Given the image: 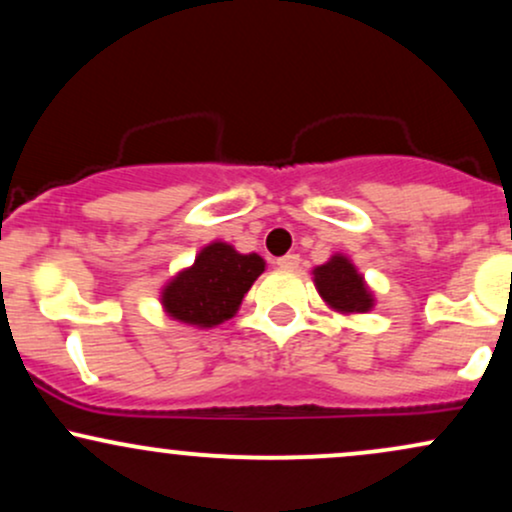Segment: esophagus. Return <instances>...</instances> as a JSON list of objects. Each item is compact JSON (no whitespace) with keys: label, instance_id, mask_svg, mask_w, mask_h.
Returning a JSON list of instances; mask_svg holds the SVG:
<instances>
[{"label":"esophagus","instance_id":"esophagus-1","mask_svg":"<svg viewBox=\"0 0 512 512\" xmlns=\"http://www.w3.org/2000/svg\"><path fill=\"white\" fill-rule=\"evenodd\" d=\"M276 264H279V267H284V269H296L298 264H301V257H298V255H284V257H279V260H276Z\"/></svg>","mask_w":512,"mask_h":512}]
</instances>
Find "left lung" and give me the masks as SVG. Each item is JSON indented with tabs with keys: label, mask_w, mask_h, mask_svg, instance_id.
<instances>
[{
	"label": "left lung",
	"mask_w": 512,
	"mask_h": 512,
	"mask_svg": "<svg viewBox=\"0 0 512 512\" xmlns=\"http://www.w3.org/2000/svg\"><path fill=\"white\" fill-rule=\"evenodd\" d=\"M313 274L317 291L330 308L339 313H368L373 308V296H370L366 281L344 255H334L330 262L320 264Z\"/></svg>",
	"instance_id": "1"
}]
</instances>
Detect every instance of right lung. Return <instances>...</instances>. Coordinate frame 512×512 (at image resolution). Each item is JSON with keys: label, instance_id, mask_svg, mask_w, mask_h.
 <instances>
[{"label": "right lung", "instance_id": "add662e5", "mask_svg": "<svg viewBox=\"0 0 512 512\" xmlns=\"http://www.w3.org/2000/svg\"><path fill=\"white\" fill-rule=\"evenodd\" d=\"M264 272L260 255H240L228 243H211L190 269L170 279L161 303L173 320L214 327L236 315L243 296Z\"/></svg>", "mask_w": 512, "mask_h": 512}]
</instances>
